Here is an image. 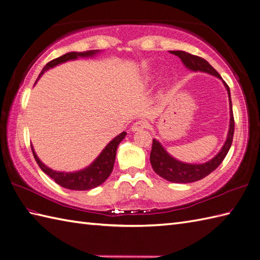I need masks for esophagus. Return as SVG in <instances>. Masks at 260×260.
<instances>
[{
	"mask_svg": "<svg viewBox=\"0 0 260 260\" xmlns=\"http://www.w3.org/2000/svg\"><path fill=\"white\" fill-rule=\"evenodd\" d=\"M147 127V123L145 120H136L135 123L132 125V131L133 132H137L141 129H144Z\"/></svg>",
	"mask_w": 260,
	"mask_h": 260,
	"instance_id": "obj_1",
	"label": "esophagus"
}]
</instances>
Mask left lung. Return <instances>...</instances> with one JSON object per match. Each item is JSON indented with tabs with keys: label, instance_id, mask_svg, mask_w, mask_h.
Returning a JSON list of instances; mask_svg holds the SVG:
<instances>
[{
	"label": "left lung",
	"instance_id": "8db88e82",
	"mask_svg": "<svg viewBox=\"0 0 260 260\" xmlns=\"http://www.w3.org/2000/svg\"><path fill=\"white\" fill-rule=\"evenodd\" d=\"M170 52L172 54H175V56H178L182 60V62L184 63L185 67L189 68L190 70L203 71V73H208L210 75L218 77L219 79H222L218 71L215 70L212 66L207 61V60L202 59L201 57L194 56V54L187 53L185 51H170ZM223 84L225 88H227L229 102H230L229 103L230 124H229L227 141H225L221 151H220L217 155H215L212 159H210V161L207 163L187 164V163L180 162L178 159H175L174 157L171 156L156 140H153L150 161H151L153 170L155 171V173H157L159 176H162L163 179L168 180L170 182H173V183H191V182H196L206 178L207 175L213 172V171L222 163L225 155H227L230 150L231 144H233V139H234V133H235V119H234V113H233V104H231V97H230V89L224 81Z\"/></svg>",
	"mask_w": 260,
	"mask_h": 260
}]
</instances>
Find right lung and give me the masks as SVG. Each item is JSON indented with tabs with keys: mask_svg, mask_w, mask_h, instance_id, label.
<instances>
[{
	"mask_svg": "<svg viewBox=\"0 0 260 260\" xmlns=\"http://www.w3.org/2000/svg\"><path fill=\"white\" fill-rule=\"evenodd\" d=\"M96 52L98 51L90 50V51H84V52H68L61 57L53 59L43 67L40 75L38 77V79L40 78L46 70L54 67V66L68 61V60L77 59L78 57H90V56H93ZM125 136H126V132H123V133H120L118 136H116L113 141H110L108 143V145L104 148L103 152L99 154V156L89 165V167L74 173L57 172V171L49 169L40 161V159L38 158L37 154L35 153V150H33L32 146H31V150L39 167H40V169L47 175H49L51 179H53L56 183L69 190L85 191V190L93 189V187L101 185L107 180V178L110 175V173H112L113 168H114L117 146L119 145V143L125 139Z\"/></svg>",
	"mask_w": 260,
	"mask_h": 260,
	"instance_id": "add662e5",
	"label": "right lung"
}]
</instances>
